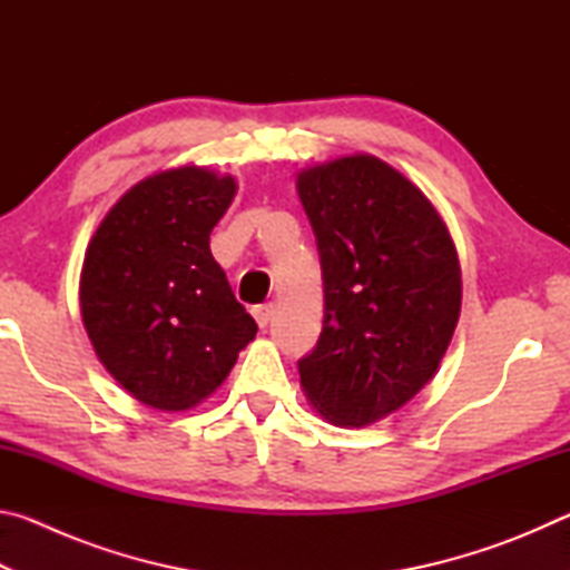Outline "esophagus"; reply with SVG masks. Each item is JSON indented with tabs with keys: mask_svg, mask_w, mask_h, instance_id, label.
Segmentation results:
<instances>
[{
	"mask_svg": "<svg viewBox=\"0 0 570 570\" xmlns=\"http://www.w3.org/2000/svg\"><path fill=\"white\" fill-rule=\"evenodd\" d=\"M250 314H254L256 324L262 326V330H266V326L272 324V320H274V304H258V306L250 308Z\"/></svg>",
	"mask_w": 570,
	"mask_h": 570,
	"instance_id": "obj_1",
	"label": "esophagus"
}]
</instances>
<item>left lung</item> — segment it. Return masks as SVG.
<instances>
[{
  "label": "left lung",
  "instance_id": "1",
  "mask_svg": "<svg viewBox=\"0 0 570 570\" xmlns=\"http://www.w3.org/2000/svg\"><path fill=\"white\" fill-rule=\"evenodd\" d=\"M324 276V326L298 362L326 422L366 428L435 377L462 304L458 250L414 183L370 153L296 173Z\"/></svg>",
  "mask_w": 570,
  "mask_h": 570
}]
</instances>
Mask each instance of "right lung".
<instances>
[{
	"label": "right lung",
	"mask_w": 570,
	"mask_h": 570,
	"mask_svg": "<svg viewBox=\"0 0 570 570\" xmlns=\"http://www.w3.org/2000/svg\"><path fill=\"white\" fill-rule=\"evenodd\" d=\"M236 190L206 166L158 170L122 193L85 250V332L112 380L153 410L208 400L258 332L210 256Z\"/></svg>",
	"instance_id": "obj_1"
}]
</instances>
